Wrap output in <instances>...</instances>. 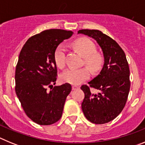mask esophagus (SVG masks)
<instances>
[{"label":"esophagus","mask_w":145,"mask_h":145,"mask_svg":"<svg viewBox=\"0 0 145 145\" xmlns=\"http://www.w3.org/2000/svg\"><path fill=\"white\" fill-rule=\"evenodd\" d=\"M78 88H79V87L77 86H72V90H75V89H78Z\"/></svg>","instance_id":"1"}]
</instances>
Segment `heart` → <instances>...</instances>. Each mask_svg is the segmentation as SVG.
<instances>
[{
    "instance_id": "1",
    "label": "heart",
    "mask_w": 145,
    "mask_h": 145,
    "mask_svg": "<svg viewBox=\"0 0 145 145\" xmlns=\"http://www.w3.org/2000/svg\"><path fill=\"white\" fill-rule=\"evenodd\" d=\"M75 49L84 57V60L92 70L97 71L102 67L103 59L99 53L96 52V45L88 38H80L73 43ZM65 45L61 43L56 48L54 54L55 64L59 68H63L65 65ZM90 77V71L87 67L80 69L70 68L61 75V80L64 83L78 85Z\"/></svg>"
}]
</instances>
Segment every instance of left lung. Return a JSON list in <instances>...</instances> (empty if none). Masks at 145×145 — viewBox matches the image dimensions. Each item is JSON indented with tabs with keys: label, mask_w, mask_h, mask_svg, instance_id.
<instances>
[{
	"label": "left lung",
	"mask_w": 145,
	"mask_h": 145,
	"mask_svg": "<svg viewBox=\"0 0 145 145\" xmlns=\"http://www.w3.org/2000/svg\"><path fill=\"white\" fill-rule=\"evenodd\" d=\"M78 33L96 40L104 55V65L97 77L88 84L100 92L91 93L83 85L85 97L81 107L85 117L93 123L104 124L116 118L127 101L130 90V70L123 50L116 40L97 29H80Z\"/></svg>",
	"instance_id": "left-lung-1"
}]
</instances>
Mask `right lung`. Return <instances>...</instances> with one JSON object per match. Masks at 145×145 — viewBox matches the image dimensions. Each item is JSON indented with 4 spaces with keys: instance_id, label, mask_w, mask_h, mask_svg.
Here are the masks:
<instances>
[{
    "instance_id": "1",
    "label": "right lung",
    "mask_w": 145,
    "mask_h": 145,
    "mask_svg": "<svg viewBox=\"0 0 145 145\" xmlns=\"http://www.w3.org/2000/svg\"><path fill=\"white\" fill-rule=\"evenodd\" d=\"M72 34L64 29H46L29 38L20 52L15 71V91L27 116L39 125H51L61 118L72 90L70 84L54 88L53 85L57 75L54 51Z\"/></svg>"
}]
</instances>
